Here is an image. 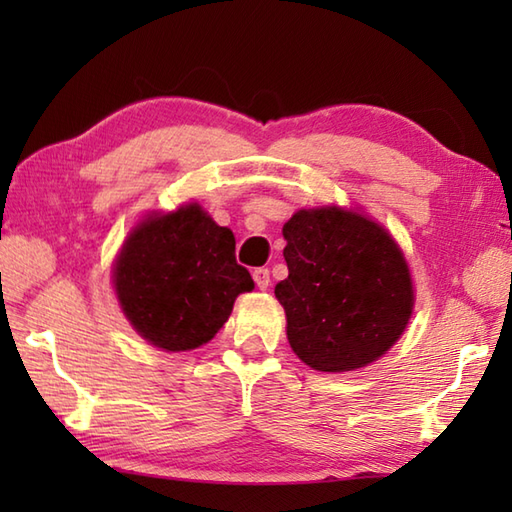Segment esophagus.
<instances>
[{"mask_svg":"<svg viewBox=\"0 0 512 512\" xmlns=\"http://www.w3.org/2000/svg\"><path fill=\"white\" fill-rule=\"evenodd\" d=\"M253 279L259 290H266L270 286V270L268 268H255L253 270Z\"/></svg>","mask_w":512,"mask_h":512,"instance_id":"esophagus-1","label":"esophagus"}]
</instances>
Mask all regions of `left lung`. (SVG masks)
Listing matches in <instances>:
<instances>
[{"instance_id":"left-lung-1","label":"left lung","mask_w":512,"mask_h":512,"mask_svg":"<svg viewBox=\"0 0 512 512\" xmlns=\"http://www.w3.org/2000/svg\"><path fill=\"white\" fill-rule=\"evenodd\" d=\"M288 277L275 286L288 343L319 372H352L383 356L413 312L409 266L383 226L339 206L284 224Z\"/></svg>"}]
</instances>
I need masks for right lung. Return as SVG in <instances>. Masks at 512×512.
<instances>
[{"mask_svg":"<svg viewBox=\"0 0 512 512\" xmlns=\"http://www.w3.org/2000/svg\"><path fill=\"white\" fill-rule=\"evenodd\" d=\"M114 288L132 328L167 352L209 343L228 321L237 295L255 288L237 264L235 237L200 204L149 213L125 239Z\"/></svg>","mask_w":512,"mask_h":512,"instance_id":"right-lung-1","label":"right lung"}]
</instances>
